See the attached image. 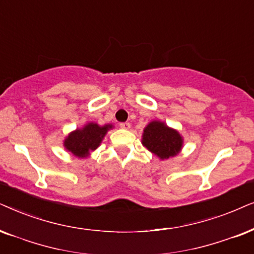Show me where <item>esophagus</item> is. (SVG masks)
I'll return each instance as SVG.
<instances>
[{
    "instance_id": "esophagus-1",
    "label": "esophagus",
    "mask_w": 254,
    "mask_h": 254,
    "mask_svg": "<svg viewBox=\"0 0 254 254\" xmlns=\"http://www.w3.org/2000/svg\"><path fill=\"white\" fill-rule=\"evenodd\" d=\"M120 127H122V129H130L131 124L129 123V122H123V123H120Z\"/></svg>"
}]
</instances>
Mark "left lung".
Instances as JSON below:
<instances>
[{
    "instance_id": "8db88e82",
    "label": "left lung",
    "mask_w": 254,
    "mask_h": 254,
    "mask_svg": "<svg viewBox=\"0 0 254 254\" xmlns=\"http://www.w3.org/2000/svg\"><path fill=\"white\" fill-rule=\"evenodd\" d=\"M143 145L160 159L174 157L182 147V137L167 125L154 121L145 127Z\"/></svg>"
}]
</instances>
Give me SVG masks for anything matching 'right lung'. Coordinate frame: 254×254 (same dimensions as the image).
Instances as JSON below:
<instances>
[{
	"instance_id": "obj_1",
	"label": "right lung",
	"mask_w": 254,
	"mask_h": 254,
	"mask_svg": "<svg viewBox=\"0 0 254 254\" xmlns=\"http://www.w3.org/2000/svg\"><path fill=\"white\" fill-rule=\"evenodd\" d=\"M113 125L100 127L96 123L87 124L83 129L76 130L69 134L65 139V147L69 152L79 158H84L97 148L102 141L107 131L111 129Z\"/></svg>"
}]
</instances>
